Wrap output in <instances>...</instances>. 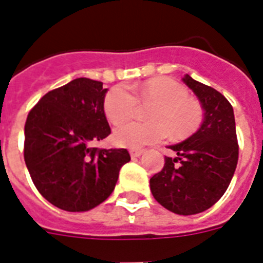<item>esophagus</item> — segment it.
<instances>
[{
    "mask_svg": "<svg viewBox=\"0 0 263 263\" xmlns=\"http://www.w3.org/2000/svg\"><path fill=\"white\" fill-rule=\"evenodd\" d=\"M129 153L132 158H138L143 154V150L142 148H130Z\"/></svg>",
    "mask_w": 263,
    "mask_h": 263,
    "instance_id": "obj_1",
    "label": "esophagus"
}]
</instances>
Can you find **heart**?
Segmentation results:
<instances>
[{
	"instance_id": "b5f03b06",
	"label": "heart",
	"mask_w": 263,
	"mask_h": 263,
	"mask_svg": "<svg viewBox=\"0 0 263 263\" xmlns=\"http://www.w3.org/2000/svg\"><path fill=\"white\" fill-rule=\"evenodd\" d=\"M116 85L106 93L104 111L111 124H121L134 116L139 103L153 105L147 111V124L126 122L115 130L117 145L139 148L162 142L168 132L175 138L194 133L204 120V109L197 100L188 96L187 88L170 78H157L142 85Z\"/></svg>"
}]
</instances>
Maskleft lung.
I'll use <instances>...</instances> for the list:
<instances>
[{"instance_id":"left-lung-1","label":"left lung","mask_w":263,"mask_h":263,"mask_svg":"<svg viewBox=\"0 0 263 263\" xmlns=\"http://www.w3.org/2000/svg\"><path fill=\"white\" fill-rule=\"evenodd\" d=\"M204 109L200 129L182 143L170 146L162 171L150 179L155 200L178 215H196L217 203L229 187L238 162L236 121L231 103L215 88L185 75Z\"/></svg>"}]
</instances>
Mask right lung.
<instances>
[{
	"label": "right lung",
	"instance_id": "obj_1",
	"mask_svg": "<svg viewBox=\"0 0 263 263\" xmlns=\"http://www.w3.org/2000/svg\"><path fill=\"white\" fill-rule=\"evenodd\" d=\"M108 89L101 81L79 78L50 90L29 111L23 157L39 194L68 212H84L113 192L126 148L92 143L110 134L104 111Z\"/></svg>",
	"mask_w": 263,
	"mask_h": 263
}]
</instances>
